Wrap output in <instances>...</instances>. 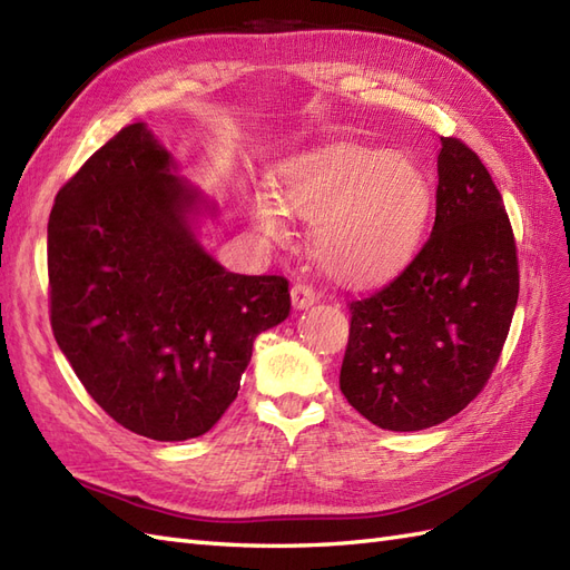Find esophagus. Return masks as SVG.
<instances>
[{"label":"esophagus","instance_id":"34e87169","mask_svg":"<svg viewBox=\"0 0 570 570\" xmlns=\"http://www.w3.org/2000/svg\"><path fill=\"white\" fill-rule=\"evenodd\" d=\"M291 301H294L296 311L311 308V305L317 301V291L308 284H296L294 288H291Z\"/></svg>","mask_w":570,"mask_h":570}]
</instances>
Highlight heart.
Listing matches in <instances>:
<instances>
[{"label": "heart", "instance_id": "1", "mask_svg": "<svg viewBox=\"0 0 570 570\" xmlns=\"http://www.w3.org/2000/svg\"><path fill=\"white\" fill-rule=\"evenodd\" d=\"M286 212L313 222V257L344 284H375L400 272L424 238L431 185L412 158L344 144L291 164L279 178ZM267 236H288L279 202L255 204Z\"/></svg>", "mask_w": 570, "mask_h": 570}]
</instances>
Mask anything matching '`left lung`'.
Returning a JSON list of instances; mask_svg holds the SVG:
<instances>
[{"label":"left lung","mask_w":570,"mask_h":570,"mask_svg":"<svg viewBox=\"0 0 570 570\" xmlns=\"http://www.w3.org/2000/svg\"><path fill=\"white\" fill-rule=\"evenodd\" d=\"M518 291V247L499 187L470 146L441 137L429 240L387 286L348 305L346 402L387 431L460 414L499 363Z\"/></svg>","instance_id":"8db88e82"}]
</instances>
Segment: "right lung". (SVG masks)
Returning <instances> with one entry per match:
<instances>
[{
    "instance_id": "right-lung-1",
    "label": "right lung",
    "mask_w": 570,
    "mask_h": 570,
    "mask_svg": "<svg viewBox=\"0 0 570 570\" xmlns=\"http://www.w3.org/2000/svg\"><path fill=\"white\" fill-rule=\"evenodd\" d=\"M141 122L71 175L48 224L50 325L86 392L151 441L207 433L253 342L288 317L284 276L224 269L197 243V193Z\"/></svg>"
}]
</instances>
